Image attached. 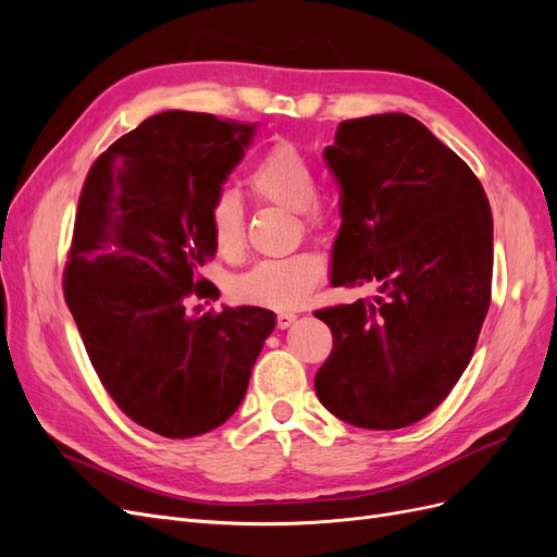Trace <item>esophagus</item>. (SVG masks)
I'll use <instances>...</instances> for the list:
<instances>
[{"label": "esophagus", "mask_w": 557, "mask_h": 557, "mask_svg": "<svg viewBox=\"0 0 557 557\" xmlns=\"http://www.w3.org/2000/svg\"><path fill=\"white\" fill-rule=\"evenodd\" d=\"M295 320H297L295 313H278V315H276V327H278V330L290 327V325L295 323Z\"/></svg>", "instance_id": "34e87169"}]
</instances>
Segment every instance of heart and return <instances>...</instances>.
<instances>
[{
	"instance_id": "1",
	"label": "heart",
	"mask_w": 557,
	"mask_h": 557,
	"mask_svg": "<svg viewBox=\"0 0 557 557\" xmlns=\"http://www.w3.org/2000/svg\"><path fill=\"white\" fill-rule=\"evenodd\" d=\"M248 188L260 201H269L299 215L307 230L323 227L327 207L320 201L318 178L311 160L288 141H278L256 162L248 174ZM209 234L223 258H237L246 246V207L230 188L215 193L209 205ZM325 274L315 252H295L288 258L260 260L232 283L239 301L274 311L299 309Z\"/></svg>"
}]
</instances>
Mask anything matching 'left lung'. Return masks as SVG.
Returning a JSON list of instances; mask_svg holds the SVG:
<instances>
[{
  "mask_svg": "<svg viewBox=\"0 0 557 557\" xmlns=\"http://www.w3.org/2000/svg\"><path fill=\"white\" fill-rule=\"evenodd\" d=\"M323 158L344 221L330 283L379 293L315 311L334 339L315 395L356 428H407L474 356L491 307V205L467 162L407 113L339 123Z\"/></svg>",
  "mask_w": 557,
  "mask_h": 557,
  "instance_id": "obj_1",
  "label": "left lung"
}]
</instances>
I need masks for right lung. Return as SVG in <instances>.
<instances>
[{
  "instance_id": "add662e5",
  "label": "right lung",
  "mask_w": 557,
  "mask_h": 557,
  "mask_svg": "<svg viewBox=\"0 0 557 557\" xmlns=\"http://www.w3.org/2000/svg\"><path fill=\"white\" fill-rule=\"evenodd\" d=\"M256 125L211 113L150 115L95 160L83 183L64 299L95 372L134 423L166 440L223 425L274 330L258 307L188 313L211 297L209 205Z\"/></svg>"
}]
</instances>
